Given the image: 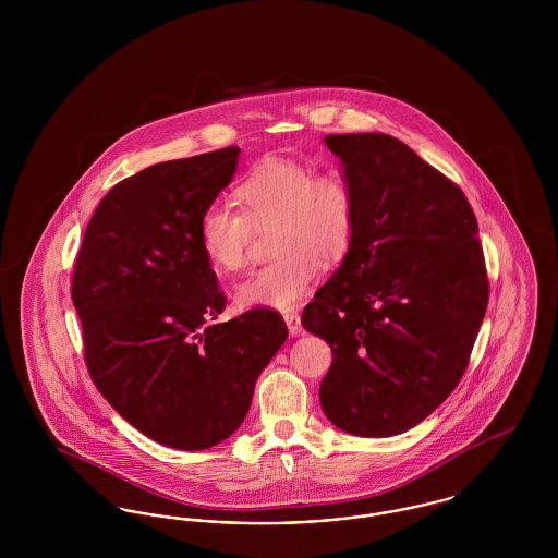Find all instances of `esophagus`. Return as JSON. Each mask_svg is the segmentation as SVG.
Returning a JSON list of instances; mask_svg holds the SVG:
<instances>
[{
    "instance_id": "esophagus-1",
    "label": "esophagus",
    "mask_w": 558,
    "mask_h": 558,
    "mask_svg": "<svg viewBox=\"0 0 558 558\" xmlns=\"http://www.w3.org/2000/svg\"><path fill=\"white\" fill-rule=\"evenodd\" d=\"M284 322H287V326H289L291 337H299V335L303 332L301 318H299V314H296V312H287V314H284Z\"/></svg>"
}]
</instances>
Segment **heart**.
<instances>
[{
    "instance_id": "b5f03b06",
    "label": "heart",
    "mask_w": 558,
    "mask_h": 558,
    "mask_svg": "<svg viewBox=\"0 0 558 558\" xmlns=\"http://www.w3.org/2000/svg\"><path fill=\"white\" fill-rule=\"evenodd\" d=\"M240 213L213 203L198 219L201 248L217 271L246 264L253 232L274 230V264L248 274L234 292L242 310H289L314 289L322 259L339 264L357 232V194L339 169L303 160L267 159L236 187Z\"/></svg>"
}]
</instances>
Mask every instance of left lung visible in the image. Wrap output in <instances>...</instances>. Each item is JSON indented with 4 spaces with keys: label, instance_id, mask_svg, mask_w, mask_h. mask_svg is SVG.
<instances>
[{
    "label": "left lung",
    "instance_id": "left-lung-1",
    "mask_svg": "<svg viewBox=\"0 0 558 558\" xmlns=\"http://www.w3.org/2000/svg\"><path fill=\"white\" fill-rule=\"evenodd\" d=\"M357 194V232L301 324L332 349L328 421L391 437L441 405L469 366L489 282L464 192L387 133H332Z\"/></svg>",
    "mask_w": 558,
    "mask_h": 558
}]
</instances>
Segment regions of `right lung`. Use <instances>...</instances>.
<instances>
[{
  "label": "right lung",
  "instance_id": "obj_1",
  "mask_svg": "<svg viewBox=\"0 0 558 558\" xmlns=\"http://www.w3.org/2000/svg\"><path fill=\"white\" fill-rule=\"evenodd\" d=\"M239 146L142 169L92 215L73 274L85 366L140 433L207 450L244 421L257 376L289 330L257 307L215 322L226 294L198 242V219L236 173Z\"/></svg>",
  "mask_w": 558,
  "mask_h": 558
}]
</instances>
